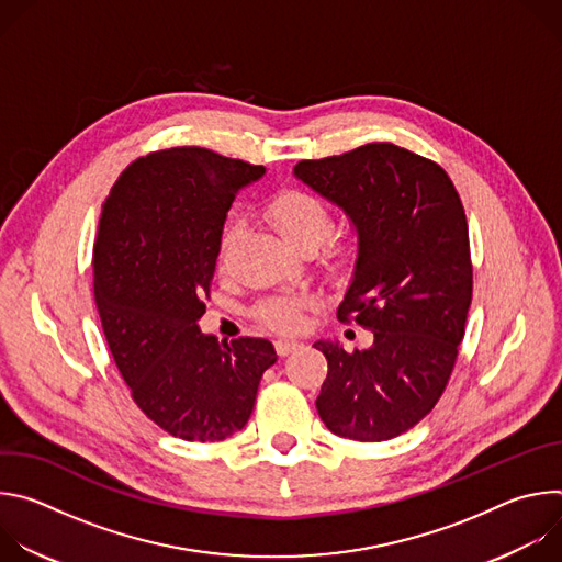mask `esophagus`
<instances>
[{"instance_id": "obj_1", "label": "esophagus", "mask_w": 562, "mask_h": 562, "mask_svg": "<svg viewBox=\"0 0 562 562\" xmlns=\"http://www.w3.org/2000/svg\"><path fill=\"white\" fill-rule=\"evenodd\" d=\"M300 347H302V342H297V340H278V342H276L278 356H289V353H293V351L300 349Z\"/></svg>"}]
</instances>
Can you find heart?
<instances>
[{
  "instance_id": "b5f03b06",
  "label": "heart",
  "mask_w": 562,
  "mask_h": 562,
  "mask_svg": "<svg viewBox=\"0 0 562 562\" xmlns=\"http://www.w3.org/2000/svg\"><path fill=\"white\" fill-rule=\"evenodd\" d=\"M267 217L282 235L284 243L302 254L323 245L334 224L329 206L319 198L300 189L276 193L267 204ZM231 237L233 228H226L220 239V265H224L226 260ZM349 245L342 243V239H329L323 247V260L329 267H342L349 258ZM308 304L311 297L304 293H284L258 304L256 315L267 329L276 334H297L304 327V311L308 308Z\"/></svg>"
}]
</instances>
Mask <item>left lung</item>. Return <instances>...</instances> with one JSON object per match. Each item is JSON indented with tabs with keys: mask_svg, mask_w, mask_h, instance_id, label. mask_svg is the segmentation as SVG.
Returning <instances> with one entry per match:
<instances>
[{
	"mask_svg": "<svg viewBox=\"0 0 562 562\" xmlns=\"http://www.w3.org/2000/svg\"><path fill=\"white\" fill-rule=\"evenodd\" d=\"M293 173L351 220L358 258L338 317L373 331L353 353L313 345L329 362L317 414L336 436L391 440L436 407L464 338L473 273L460 195L442 167L389 142L302 159Z\"/></svg>",
	"mask_w": 562,
	"mask_h": 562,
	"instance_id": "8db88e82",
	"label": "left lung"
}]
</instances>
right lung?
Here are the masks:
<instances>
[{"label":"right lung","mask_w":562,"mask_h":562,"mask_svg":"<svg viewBox=\"0 0 562 562\" xmlns=\"http://www.w3.org/2000/svg\"><path fill=\"white\" fill-rule=\"evenodd\" d=\"M262 176L265 167L178 146L137 157L102 204L93 289L109 349L146 418L189 442L243 429L278 360L265 338L217 342L198 327L226 213Z\"/></svg>","instance_id":"obj_1"}]
</instances>
